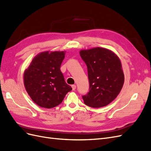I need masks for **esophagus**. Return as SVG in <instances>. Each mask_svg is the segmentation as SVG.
I'll use <instances>...</instances> for the list:
<instances>
[{
  "label": "esophagus",
  "instance_id": "34e87169",
  "mask_svg": "<svg viewBox=\"0 0 151 151\" xmlns=\"http://www.w3.org/2000/svg\"><path fill=\"white\" fill-rule=\"evenodd\" d=\"M71 87H72V90H73V91H74V90L76 89V85H72Z\"/></svg>",
  "mask_w": 151,
  "mask_h": 151
}]
</instances>
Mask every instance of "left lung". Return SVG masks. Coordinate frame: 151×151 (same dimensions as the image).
Here are the masks:
<instances>
[{"mask_svg":"<svg viewBox=\"0 0 151 151\" xmlns=\"http://www.w3.org/2000/svg\"><path fill=\"white\" fill-rule=\"evenodd\" d=\"M80 55L88 67L89 91L83 99L93 108L106 106L119 94L124 74L119 57L111 50L95 47L81 50Z\"/></svg>","mask_w":151,"mask_h":151,"instance_id":"1","label":"left lung"}]
</instances>
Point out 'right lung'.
<instances>
[{"label": "right lung", "mask_w": 151, "mask_h": 151, "mask_svg": "<svg viewBox=\"0 0 151 151\" xmlns=\"http://www.w3.org/2000/svg\"><path fill=\"white\" fill-rule=\"evenodd\" d=\"M65 51L38 53L24 70V85L31 99L39 106L52 108L60 104L72 89L60 70Z\"/></svg>", "instance_id": "right-lung-1"}]
</instances>
